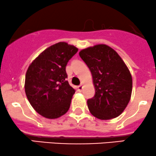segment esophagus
<instances>
[{"instance_id": "obj_1", "label": "esophagus", "mask_w": 156, "mask_h": 156, "mask_svg": "<svg viewBox=\"0 0 156 156\" xmlns=\"http://www.w3.org/2000/svg\"><path fill=\"white\" fill-rule=\"evenodd\" d=\"M78 90H79V91H82V90H83V85H82V84L79 85V86L78 87Z\"/></svg>"}]
</instances>
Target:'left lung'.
<instances>
[{"mask_svg":"<svg viewBox=\"0 0 156 156\" xmlns=\"http://www.w3.org/2000/svg\"><path fill=\"white\" fill-rule=\"evenodd\" d=\"M79 55L93 76L96 93L87 100L92 115L111 119L120 115L129 104L132 91V78L117 52L104 44L81 50Z\"/></svg>","mask_w":156,"mask_h":156,"instance_id":"8db88e82","label":"left lung"}]
</instances>
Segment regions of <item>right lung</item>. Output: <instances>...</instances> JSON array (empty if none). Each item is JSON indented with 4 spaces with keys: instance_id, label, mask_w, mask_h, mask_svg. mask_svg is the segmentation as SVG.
Returning a JSON list of instances; mask_svg holds the SVG:
<instances>
[{
    "instance_id": "obj_1",
    "label": "right lung",
    "mask_w": 156,
    "mask_h": 156,
    "mask_svg": "<svg viewBox=\"0 0 156 156\" xmlns=\"http://www.w3.org/2000/svg\"><path fill=\"white\" fill-rule=\"evenodd\" d=\"M78 51L63 42L48 47L29 66L24 89L29 102L42 117L56 119L69 109L75 90L66 81V66Z\"/></svg>"
}]
</instances>
